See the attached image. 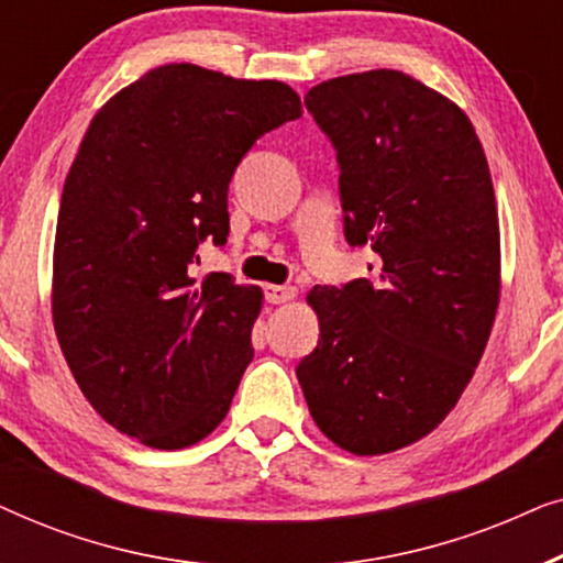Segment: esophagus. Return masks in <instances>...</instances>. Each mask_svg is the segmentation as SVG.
I'll use <instances>...</instances> for the list:
<instances>
[{"label": "esophagus", "instance_id": "34e87169", "mask_svg": "<svg viewBox=\"0 0 563 563\" xmlns=\"http://www.w3.org/2000/svg\"><path fill=\"white\" fill-rule=\"evenodd\" d=\"M295 297H297L295 287H274V284H268V287H266V299L272 305H287Z\"/></svg>", "mask_w": 563, "mask_h": 563}]
</instances>
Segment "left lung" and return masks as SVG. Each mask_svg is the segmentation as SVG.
I'll return each mask as SVG.
<instances>
[{
  "label": "left lung",
  "instance_id": "8db88e82",
  "mask_svg": "<svg viewBox=\"0 0 563 563\" xmlns=\"http://www.w3.org/2000/svg\"><path fill=\"white\" fill-rule=\"evenodd\" d=\"M305 104L338 151L345 238L382 261L374 279L310 289L320 341L297 379L330 441L379 456L441 426L487 349L495 187L466 112L402 71L328 79Z\"/></svg>",
  "mask_w": 563,
  "mask_h": 563
}]
</instances>
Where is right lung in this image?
<instances>
[{
    "mask_svg": "<svg viewBox=\"0 0 563 563\" xmlns=\"http://www.w3.org/2000/svg\"><path fill=\"white\" fill-rule=\"evenodd\" d=\"M299 114L282 81L168 64L84 135L60 195L53 325L89 405L143 445L187 449L230 410L264 291L191 268L205 238L228 243L235 166Z\"/></svg>",
    "mask_w": 563,
    "mask_h": 563,
    "instance_id": "right-lung-1",
    "label": "right lung"
}]
</instances>
